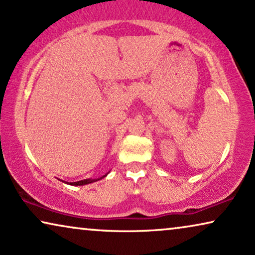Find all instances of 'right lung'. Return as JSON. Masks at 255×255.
I'll use <instances>...</instances> for the list:
<instances>
[{
  "label": "right lung",
  "instance_id": "1",
  "mask_svg": "<svg viewBox=\"0 0 255 255\" xmlns=\"http://www.w3.org/2000/svg\"><path fill=\"white\" fill-rule=\"evenodd\" d=\"M108 174H109V172H108L106 175L101 176V177H97V179H86V180H81V181H78V182H72L69 184H72V186H85V184H89V183H93V182H96V181L99 180H102L103 177H106Z\"/></svg>",
  "mask_w": 255,
  "mask_h": 255
}]
</instances>
